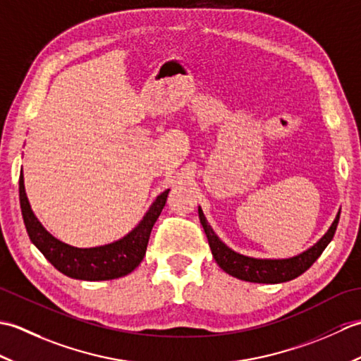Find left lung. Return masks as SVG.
Masks as SVG:
<instances>
[{
	"mask_svg": "<svg viewBox=\"0 0 361 361\" xmlns=\"http://www.w3.org/2000/svg\"><path fill=\"white\" fill-rule=\"evenodd\" d=\"M198 217H200L206 237H208L212 256L221 270L234 276L237 279L247 282L279 283L298 278V276L307 271L313 265V262L321 256V252L326 250L327 245L334 239L336 226H338L340 212L336 214L329 231L312 248L288 259H256L239 255V252L233 251L219 239V235L214 233V229L208 224V220H206L202 208H198Z\"/></svg>",
	"mask_w": 361,
	"mask_h": 361,
	"instance_id": "8db88e82",
	"label": "left lung"
}]
</instances>
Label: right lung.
<instances>
[{
    "mask_svg": "<svg viewBox=\"0 0 361 361\" xmlns=\"http://www.w3.org/2000/svg\"><path fill=\"white\" fill-rule=\"evenodd\" d=\"M167 189L157 197L137 226L122 239L94 248H75L51 235L34 216L20 175V206L29 239L42 255L68 278L80 281H109L132 273L141 264L149 237L167 200Z\"/></svg>",
    "mask_w": 361,
    "mask_h": 361,
    "instance_id": "1",
    "label": "right lung"
}]
</instances>
